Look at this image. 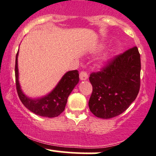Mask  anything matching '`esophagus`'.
<instances>
[{
	"label": "esophagus",
	"instance_id": "obj_1",
	"mask_svg": "<svg viewBox=\"0 0 156 156\" xmlns=\"http://www.w3.org/2000/svg\"><path fill=\"white\" fill-rule=\"evenodd\" d=\"M80 78L81 80H85L88 79V73L86 71H81L80 73Z\"/></svg>",
	"mask_w": 156,
	"mask_h": 156
}]
</instances>
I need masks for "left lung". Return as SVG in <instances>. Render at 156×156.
Wrapping results in <instances>:
<instances>
[{"label":"left lung","mask_w":156,"mask_h":156,"mask_svg":"<svg viewBox=\"0 0 156 156\" xmlns=\"http://www.w3.org/2000/svg\"><path fill=\"white\" fill-rule=\"evenodd\" d=\"M140 56L136 46L110 58L100 71L92 72L88 105L98 118H112L129 108L138 94Z\"/></svg>","instance_id":"left-lung-1"}]
</instances>
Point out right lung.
Masks as SVG:
<instances>
[{
  "label": "right lung",
  "mask_w": 156,
  "mask_h": 156,
  "mask_svg": "<svg viewBox=\"0 0 156 156\" xmlns=\"http://www.w3.org/2000/svg\"><path fill=\"white\" fill-rule=\"evenodd\" d=\"M16 90L20 100L30 111L39 116L46 118L57 117L65 110L68 98L73 88L79 83V71L77 70L67 72L63 76L59 83L51 93L48 96L37 100H32L27 98L22 93L18 83V53L16 58Z\"/></svg>",
  "instance_id": "right-lung-1"
}]
</instances>
